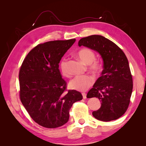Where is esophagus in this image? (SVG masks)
<instances>
[{"label": "esophagus", "mask_w": 146, "mask_h": 146, "mask_svg": "<svg viewBox=\"0 0 146 146\" xmlns=\"http://www.w3.org/2000/svg\"><path fill=\"white\" fill-rule=\"evenodd\" d=\"M82 96H83V98L84 99H85L86 98V93H85V92H82Z\"/></svg>", "instance_id": "34e87169"}]
</instances>
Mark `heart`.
<instances>
[{"label":"heart","mask_w":146,"mask_h":146,"mask_svg":"<svg viewBox=\"0 0 146 146\" xmlns=\"http://www.w3.org/2000/svg\"><path fill=\"white\" fill-rule=\"evenodd\" d=\"M77 55L83 63L88 65L89 69L94 73H98L101 69V64L95 60L94 52L90 48H82L79 50ZM68 60L63 58L60 64V70L64 76L69 77L70 73L68 69ZM94 82V78L90 75H83L75 77L69 82V86L72 90L83 91L90 87Z\"/></svg>","instance_id":"1"}]
</instances>
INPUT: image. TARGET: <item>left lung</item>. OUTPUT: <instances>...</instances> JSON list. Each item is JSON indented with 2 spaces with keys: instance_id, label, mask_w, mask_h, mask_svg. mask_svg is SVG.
<instances>
[{
  "instance_id": "left-lung-1",
  "label": "left lung",
  "mask_w": 146,
  "mask_h": 146,
  "mask_svg": "<svg viewBox=\"0 0 146 146\" xmlns=\"http://www.w3.org/2000/svg\"><path fill=\"white\" fill-rule=\"evenodd\" d=\"M98 52L103 60L104 69L87 98H98L100 108L92 112L99 121L108 122L121 117L129 107L133 90V80L129 61L123 52L116 44L101 35H91L78 41Z\"/></svg>"
}]
</instances>
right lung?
<instances>
[{"mask_svg":"<svg viewBox=\"0 0 146 146\" xmlns=\"http://www.w3.org/2000/svg\"><path fill=\"white\" fill-rule=\"evenodd\" d=\"M76 41H48L38 44L26 56L19 74L20 99L30 116L39 125L48 129L63 125L69 110L83 96L76 90L65 92L59 63Z\"/></svg>","mask_w":146,"mask_h":146,"instance_id":"add662e5","label":"right lung"}]
</instances>
